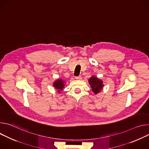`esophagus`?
I'll use <instances>...</instances> for the list:
<instances>
[{"mask_svg": "<svg viewBox=\"0 0 149 149\" xmlns=\"http://www.w3.org/2000/svg\"><path fill=\"white\" fill-rule=\"evenodd\" d=\"M81 79V76H79L76 77V80H80Z\"/></svg>", "mask_w": 149, "mask_h": 149, "instance_id": "34e87169", "label": "esophagus"}]
</instances>
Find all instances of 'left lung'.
<instances>
[{
	"mask_svg": "<svg viewBox=\"0 0 149 149\" xmlns=\"http://www.w3.org/2000/svg\"><path fill=\"white\" fill-rule=\"evenodd\" d=\"M89 84L95 94L101 92L104 86L102 80L94 76H92L89 79Z\"/></svg>",
	"mask_w": 149,
	"mask_h": 149,
	"instance_id": "left-lung-1",
	"label": "left lung"
}]
</instances>
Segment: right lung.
Returning a JSON list of instances; mask_svg holds the SVG:
<instances>
[{"instance_id":"right-lung-1","label":"right lung","mask_w":149,"mask_h":149,"mask_svg":"<svg viewBox=\"0 0 149 149\" xmlns=\"http://www.w3.org/2000/svg\"><path fill=\"white\" fill-rule=\"evenodd\" d=\"M65 86L64 81L63 79H57L55 80L53 83V86L57 89L58 92H60Z\"/></svg>"}]
</instances>
